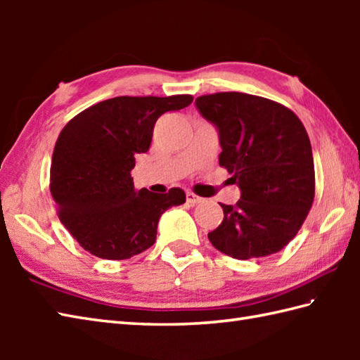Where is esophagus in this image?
Wrapping results in <instances>:
<instances>
[{"label":"esophagus","instance_id":"esophagus-1","mask_svg":"<svg viewBox=\"0 0 360 360\" xmlns=\"http://www.w3.org/2000/svg\"><path fill=\"white\" fill-rule=\"evenodd\" d=\"M187 202L188 204H192V205H195V204H200V202H202V198L201 196H198V195H195L193 192H187Z\"/></svg>","mask_w":360,"mask_h":360}]
</instances>
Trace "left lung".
Listing matches in <instances>:
<instances>
[{"label":"left lung","mask_w":360,"mask_h":360,"mask_svg":"<svg viewBox=\"0 0 360 360\" xmlns=\"http://www.w3.org/2000/svg\"><path fill=\"white\" fill-rule=\"evenodd\" d=\"M217 125L219 165L241 190L209 240L219 252L249 259L281 250L300 231L314 201L316 174L307 129L285 105L244 93L196 98Z\"/></svg>","instance_id":"left-lung-1"}]
</instances>
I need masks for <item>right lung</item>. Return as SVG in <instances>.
<instances>
[{
    "label": "right lung",
    "mask_w": 360,
    "mask_h": 360,
    "mask_svg": "<svg viewBox=\"0 0 360 360\" xmlns=\"http://www.w3.org/2000/svg\"><path fill=\"white\" fill-rule=\"evenodd\" d=\"M193 102L190 94L120 96L72 117L52 153L51 195L80 246L98 258L127 259L156 241L162 213L186 202L184 190L134 188L136 155L147 153L156 120Z\"/></svg>",
    "instance_id": "obj_1"
}]
</instances>
